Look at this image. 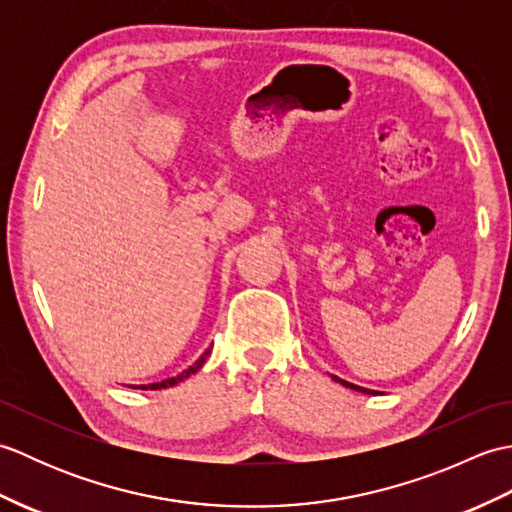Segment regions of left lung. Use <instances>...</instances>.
<instances>
[{"mask_svg": "<svg viewBox=\"0 0 512 512\" xmlns=\"http://www.w3.org/2000/svg\"><path fill=\"white\" fill-rule=\"evenodd\" d=\"M332 380H336V383H341L343 387H350V389H356V391H363V394H372V391H367L365 387H358V385H354V383H347V380H343V378H339V376H332Z\"/></svg>", "mask_w": 512, "mask_h": 512, "instance_id": "obj_1", "label": "left lung"}]
</instances>
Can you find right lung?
I'll use <instances>...</instances> for the list:
<instances>
[{
    "label": "right lung",
    "mask_w": 512,
    "mask_h": 512,
    "mask_svg": "<svg viewBox=\"0 0 512 512\" xmlns=\"http://www.w3.org/2000/svg\"><path fill=\"white\" fill-rule=\"evenodd\" d=\"M209 352L211 350H206L200 358H198V361H195L189 369H184V372L182 374H178V376H173V378H167V380H162V383H151V385H140V389H165V387H173V385H178L180 383V380H184V378H189L191 374H195V372H198V369L204 365V361H206V356H209Z\"/></svg>",
    "instance_id": "add662e5"
}]
</instances>
